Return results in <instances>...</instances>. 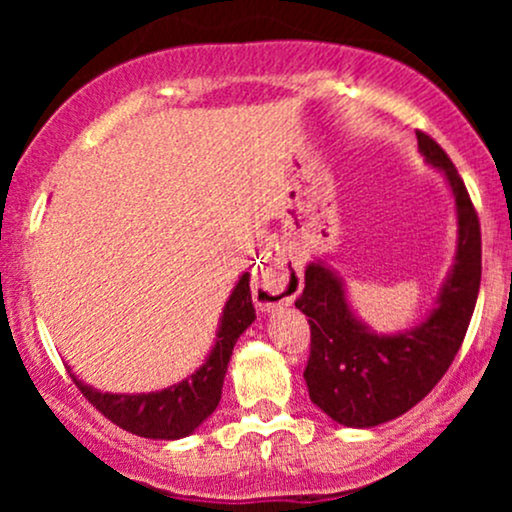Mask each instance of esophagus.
<instances>
[{
	"label": "esophagus",
	"mask_w": 512,
	"mask_h": 512,
	"mask_svg": "<svg viewBox=\"0 0 512 512\" xmlns=\"http://www.w3.org/2000/svg\"><path fill=\"white\" fill-rule=\"evenodd\" d=\"M296 293L298 291L289 289V286H286V281L281 279L276 272L260 274L255 279V284H252V296H255V303L264 310L274 308V305L289 303Z\"/></svg>",
	"instance_id": "obj_1"
}]
</instances>
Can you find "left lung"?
Returning a JSON list of instances; mask_svg holds the SVG:
<instances>
[{"instance_id":"8db88e82","label":"left lung","mask_w":512,"mask_h":512,"mask_svg":"<svg viewBox=\"0 0 512 512\" xmlns=\"http://www.w3.org/2000/svg\"><path fill=\"white\" fill-rule=\"evenodd\" d=\"M419 149L448 175L457 204L460 245L440 305L421 327L378 337L351 315L342 281L322 264L305 269L296 308L310 317V356L303 378L308 395L337 424H385L419 404L448 373L464 342L479 296L481 226L467 187L436 139L416 132ZM293 289V286H291Z\"/></svg>"}]
</instances>
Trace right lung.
<instances>
[{
    "mask_svg": "<svg viewBox=\"0 0 512 512\" xmlns=\"http://www.w3.org/2000/svg\"><path fill=\"white\" fill-rule=\"evenodd\" d=\"M252 320H255V305H252L250 293V274H243L223 308L214 351L190 380H182L170 390L151 392V395H103L81 380L74 378V383L105 419L134 436L156 440L185 438L219 407L233 346L240 334L252 325Z\"/></svg>",
    "mask_w": 512,
    "mask_h": 512,
    "instance_id": "obj_1",
    "label": "right lung"
}]
</instances>
